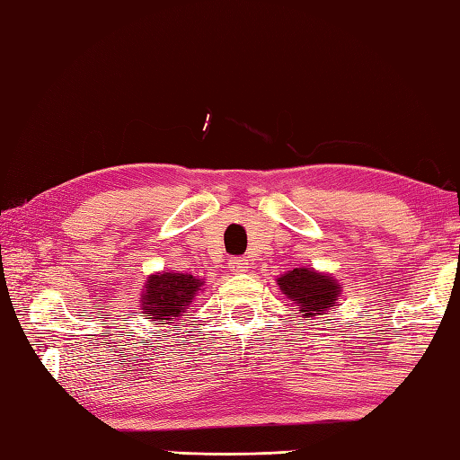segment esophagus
I'll return each instance as SVG.
<instances>
[{"label": "esophagus", "instance_id": "1", "mask_svg": "<svg viewBox=\"0 0 460 460\" xmlns=\"http://www.w3.org/2000/svg\"><path fill=\"white\" fill-rule=\"evenodd\" d=\"M228 268H230V272H234V274H242V272L248 270L250 262L244 256H234V258L228 260Z\"/></svg>", "mask_w": 460, "mask_h": 460}]
</instances>
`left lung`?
Segmentation results:
<instances>
[{"label":"left lung","mask_w":460,"mask_h":460,"mask_svg":"<svg viewBox=\"0 0 460 460\" xmlns=\"http://www.w3.org/2000/svg\"><path fill=\"white\" fill-rule=\"evenodd\" d=\"M279 284L286 296L296 302L306 320L336 306L338 294H341V284H336L331 276L318 274L308 268H294L288 274L280 276Z\"/></svg>","instance_id":"left-lung-1"}]
</instances>
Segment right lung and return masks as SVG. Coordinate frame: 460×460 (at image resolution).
I'll return each instance as SVG.
<instances>
[{
  "label": "right lung",
  "mask_w": 460,
  "mask_h": 460,
  "mask_svg": "<svg viewBox=\"0 0 460 460\" xmlns=\"http://www.w3.org/2000/svg\"><path fill=\"white\" fill-rule=\"evenodd\" d=\"M202 282L192 274L164 272L150 276L144 294V314H150L154 323L168 324V320L184 316L190 302L200 290Z\"/></svg>",
  "instance_id": "right-lung-1"
}]
</instances>
